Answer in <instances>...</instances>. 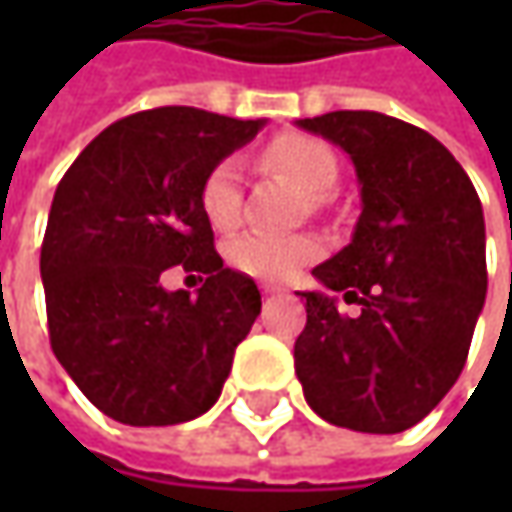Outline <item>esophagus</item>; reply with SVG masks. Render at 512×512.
Instances as JSON below:
<instances>
[{
  "label": "esophagus",
  "mask_w": 512,
  "mask_h": 512,
  "mask_svg": "<svg viewBox=\"0 0 512 512\" xmlns=\"http://www.w3.org/2000/svg\"><path fill=\"white\" fill-rule=\"evenodd\" d=\"M262 293H265V296H282L285 290H282V287H276V285H262Z\"/></svg>",
  "instance_id": "34e87169"
}]
</instances>
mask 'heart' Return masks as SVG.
<instances>
[{
	"instance_id": "obj_1",
	"label": "heart",
	"mask_w": 512,
	"mask_h": 512,
	"mask_svg": "<svg viewBox=\"0 0 512 512\" xmlns=\"http://www.w3.org/2000/svg\"><path fill=\"white\" fill-rule=\"evenodd\" d=\"M267 168L287 173L305 187L310 196L322 199L336 185L339 159L322 139L307 133H282L270 139L262 150ZM199 207L216 230H230L242 219V182L236 159H222L207 170L199 187ZM322 245L313 236H282L265 230H247L227 245V259L247 276L285 282L296 276L313 259H319Z\"/></svg>"
}]
</instances>
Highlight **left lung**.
Here are the masks:
<instances>
[{"label": "left lung", "mask_w": 512, "mask_h": 512, "mask_svg": "<svg viewBox=\"0 0 512 512\" xmlns=\"http://www.w3.org/2000/svg\"><path fill=\"white\" fill-rule=\"evenodd\" d=\"M350 153L362 216L350 245L313 276L362 307L302 293L293 359L307 404L336 427L402 433L447 396L467 362L487 293L484 216L470 176L427 130L376 110L302 119Z\"/></svg>", "instance_id": "obj_1"}]
</instances>
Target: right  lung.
I'll list each match as a JSON object with an SVG mask.
<instances>
[{
	"instance_id": "right-lung-1",
	"label": "right lung",
	"mask_w": 512,
	"mask_h": 512,
	"mask_svg": "<svg viewBox=\"0 0 512 512\" xmlns=\"http://www.w3.org/2000/svg\"><path fill=\"white\" fill-rule=\"evenodd\" d=\"M262 125L142 110L102 130L56 187L39 256L50 347L110 419L168 427L219 399L262 296L216 253L199 187ZM176 264L206 276L196 297L161 287Z\"/></svg>"
}]
</instances>
